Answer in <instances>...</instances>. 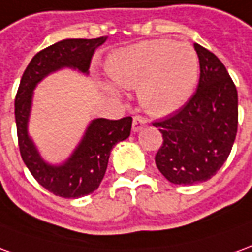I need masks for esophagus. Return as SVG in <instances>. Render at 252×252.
Segmentation results:
<instances>
[{
  "label": "esophagus",
  "mask_w": 252,
  "mask_h": 252,
  "mask_svg": "<svg viewBox=\"0 0 252 252\" xmlns=\"http://www.w3.org/2000/svg\"><path fill=\"white\" fill-rule=\"evenodd\" d=\"M146 123H148V121H146L145 118L135 115L133 118V131H140L141 129H144L146 126Z\"/></svg>",
  "instance_id": "esophagus-1"
}]
</instances>
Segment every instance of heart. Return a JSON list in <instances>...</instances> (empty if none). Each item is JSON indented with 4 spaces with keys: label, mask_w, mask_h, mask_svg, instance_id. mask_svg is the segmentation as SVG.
Segmentation results:
<instances>
[{
    "label": "heart",
    "mask_w": 252,
    "mask_h": 252,
    "mask_svg": "<svg viewBox=\"0 0 252 252\" xmlns=\"http://www.w3.org/2000/svg\"><path fill=\"white\" fill-rule=\"evenodd\" d=\"M198 55L187 43L141 42L114 53L107 70L119 87L138 88V100L152 115L176 111L191 96L198 80Z\"/></svg>",
    "instance_id": "obj_1"
}]
</instances>
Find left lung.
<instances>
[{"label":"left lung","instance_id":"left-lung-1","mask_svg":"<svg viewBox=\"0 0 252 252\" xmlns=\"http://www.w3.org/2000/svg\"><path fill=\"white\" fill-rule=\"evenodd\" d=\"M199 60L195 94L174 115L153 123L163 134L156 165L174 185L206 182L222 167L237 133V91L212 51L194 43Z\"/></svg>","mask_w":252,"mask_h":252}]
</instances>
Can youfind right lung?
I'll return each mask as SVG.
<instances>
[{"instance_id": "1", "label": "right lung", "mask_w": 252, "mask_h": 252, "mask_svg": "<svg viewBox=\"0 0 252 252\" xmlns=\"http://www.w3.org/2000/svg\"><path fill=\"white\" fill-rule=\"evenodd\" d=\"M106 39L104 36L65 39L39 51L23 73L16 94L15 117L21 158L37 183L58 197H85L99 187L106 174L111 149L129 137L133 119L131 117L117 121L106 118L94 119L72 156L61 165H50L40 158L27 131L32 92L47 74L62 67L88 73L94 50Z\"/></svg>"}]
</instances>
